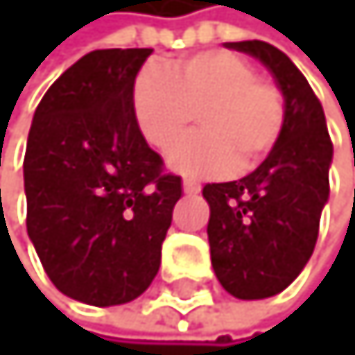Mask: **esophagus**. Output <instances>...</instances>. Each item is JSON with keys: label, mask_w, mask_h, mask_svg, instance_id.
Wrapping results in <instances>:
<instances>
[{"label": "esophagus", "mask_w": 355, "mask_h": 355, "mask_svg": "<svg viewBox=\"0 0 355 355\" xmlns=\"http://www.w3.org/2000/svg\"><path fill=\"white\" fill-rule=\"evenodd\" d=\"M184 193L187 196H196V193H200V184L196 180H184Z\"/></svg>", "instance_id": "34e87169"}]
</instances>
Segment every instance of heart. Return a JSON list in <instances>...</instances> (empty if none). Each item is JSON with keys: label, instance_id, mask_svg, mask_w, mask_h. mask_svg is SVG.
Wrapping results in <instances>:
<instances>
[{"label": "heart", "instance_id": "b5f03b06", "mask_svg": "<svg viewBox=\"0 0 355 355\" xmlns=\"http://www.w3.org/2000/svg\"><path fill=\"white\" fill-rule=\"evenodd\" d=\"M133 117L144 139L168 150L200 117L205 131L168 155L187 178H222L253 166L275 146L284 122L282 97L253 66L227 51H207L171 66L148 64L133 84Z\"/></svg>", "mask_w": 355, "mask_h": 355}]
</instances>
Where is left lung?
<instances>
[{
	"label": "left lung",
	"instance_id": "1",
	"mask_svg": "<svg viewBox=\"0 0 355 355\" xmlns=\"http://www.w3.org/2000/svg\"><path fill=\"white\" fill-rule=\"evenodd\" d=\"M224 46L255 57L284 100L282 131L267 159L242 180L202 189L220 284L233 298L262 300L284 291L311 258L329 200L334 146L322 104L289 57L258 40Z\"/></svg>",
	"mask_w": 355,
	"mask_h": 355
}]
</instances>
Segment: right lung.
I'll return each instance as SVG.
<instances>
[{"label":"right lung","instance_id":"1","mask_svg":"<svg viewBox=\"0 0 355 355\" xmlns=\"http://www.w3.org/2000/svg\"><path fill=\"white\" fill-rule=\"evenodd\" d=\"M150 53L84 55L33 115L26 229L51 282L84 304H126L148 289L182 198V180L162 173L133 117V84Z\"/></svg>","mask_w":355,"mask_h":355}]
</instances>
